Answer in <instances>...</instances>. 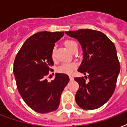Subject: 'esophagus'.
<instances>
[{
  "mask_svg": "<svg viewBox=\"0 0 127 127\" xmlns=\"http://www.w3.org/2000/svg\"><path fill=\"white\" fill-rule=\"evenodd\" d=\"M69 79H70V81H72V80H74V77L72 76H71V75H70V76H69Z\"/></svg>",
  "mask_w": 127,
  "mask_h": 127,
  "instance_id": "34e87169",
  "label": "esophagus"
}]
</instances>
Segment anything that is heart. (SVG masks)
Instances as JSON below:
<instances>
[{
    "label": "heart",
    "instance_id": "heart-1",
    "mask_svg": "<svg viewBox=\"0 0 127 127\" xmlns=\"http://www.w3.org/2000/svg\"><path fill=\"white\" fill-rule=\"evenodd\" d=\"M64 44L67 48L68 50H69L70 52L75 46H77L76 42L72 40H66L64 42ZM51 57L53 60H55V50L54 49L51 53ZM76 67H77V64L75 63H64L57 68V71L61 73H64V74H71L75 70Z\"/></svg>",
    "mask_w": 127,
    "mask_h": 127
}]
</instances>
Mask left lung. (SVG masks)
Returning <instances> with one entry per match:
<instances>
[{
	"mask_svg": "<svg viewBox=\"0 0 127 127\" xmlns=\"http://www.w3.org/2000/svg\"><path fill=\"white\" fill-rule=\"evenodd\" d=\"M81 44L83 60L78 71L87 74L76 77L79 89L75 100L81 108L86 110L98 109L106 103L115 91L120 63L114 43L104 33L91 29H79L65 32Z\"/></svg>",
	"mask_w": 127,
	"mask_h": 127,
	"instance_id": "8db88e82",
	"label": "left lung"
}]
</instances>
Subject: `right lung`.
<instances>
[{
    "mask_svg": "<svg viewBox=\"0 0 127 127\" xmlns=\"http://www.w3.org/2000/svg\"><path fill=\"white\" fill-rule=\"evenodd\" d=\"M64 34L47 31L34 34L25 41L15 57L13 72L18 93L25 103L37 113L57 110L69 81L67 74L63 73H56L51 82L46 79L54 65L51 53L55 43Z\"/></svg>",
    "mask_w": 127,
    "mask_h": 127,
    "instance_id": "obj_1",
    "label": "right lung"
}]
</instances>
